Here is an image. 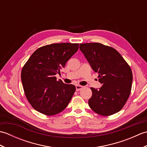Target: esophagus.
<instances>
[{
    "label": "esophagus",
    "mask_w": 147,
    "mask_h": 147,
    "mask_svg": "<svg viewBox=\"0 0 147 147\" xmlns=\"http://www.w3.org/2000/svg\"><path fill=\"white\" fill-rule=\"evenodd\" d=\"M83 88V86H81V85H76V91H80V90H82Z\"/></svg>",
    "instance_id": "esophagus-1"
}]
</instances>
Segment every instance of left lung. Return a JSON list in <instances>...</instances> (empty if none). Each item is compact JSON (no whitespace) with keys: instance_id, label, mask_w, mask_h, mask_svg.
Listing matches in <instances>:
<instances>
[{"instance_id":"left-lung-1","label":"left lung","mask_w":147,"mask_h":147,"mask_svg":"<svg viewBox=\"0 0 147 147\" xmlns=\"http://www.w3.org/2000/svg\"><path fill=\"white\" fill-rule=\"evenodd\" d=\"M80 49L102 86L91 88L88 104L95 113L109 116L120 111L128 99L133 73L129 64L115 49L100 43H80Z\"/></svg>"}]
</instances>
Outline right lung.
I'll return each mask as SVG.
<instances>
[{
	"instance_id": "obj_1",
	"label": "right lung",
	"mask_w": 147,
	"mask_h": 147,
	"mask_svg": "<svg viewBox=\"0 0 147 147\" xmlns=\"http://www.w3.org/2000/svg\"><path fill=\"white\" fill-rule=\"evenodd\" d=\"M79 43H53L36 49L21 70L26 97L36 111L54 115L64 111L76 91L73 85L57 80L67 61L78 51Z\"/></svg>"
}]
</instances>
